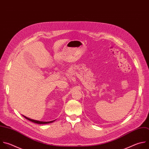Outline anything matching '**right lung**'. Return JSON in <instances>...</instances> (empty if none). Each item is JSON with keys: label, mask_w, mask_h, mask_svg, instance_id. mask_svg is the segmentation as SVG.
Returning a JSON list of instances; mask_svg holds the SVG:
<instances>
[{"label": "right lung", "mask_w": 149, "mask_h": 149, "mask_svg": "<svg viewBox=\"0 0 149 149\" xmlns=\"http://www.w3.org/2000/svg\"><path fill=\"white\" fill-rule=\"evenodd\" d=\"M23 116L26 118V119L29 120V121H31V122H33V123H37V124H47V123H52V122H54V120L50 121V122H41V121H38V120H35L31 119V118H28V117H26V116Z\"/></svg>", "instance_id": "1"}]
</instances>
